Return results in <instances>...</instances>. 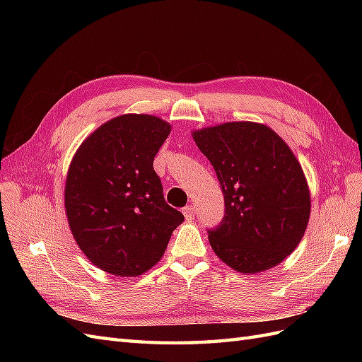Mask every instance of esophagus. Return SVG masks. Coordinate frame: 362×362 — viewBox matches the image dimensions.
<instances>
[{"label":"esophagus","instance_id":"obj_1","mask_svg":"<svg viewBox=\"0 0 362 362\" xmlns=\"http://www.w3.org/2000/svg\"><path fill=\"white\" fill-rule=\"evenodd\" d=\"M182 214H184V217H185V221H192V218L194 217V206L193 205H187V206H184L182 208Z\"/></svg>","mask_w":362,"mask_h":362}]
</instances>
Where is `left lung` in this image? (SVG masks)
I'll return each mask as SVG.
<instances>
[{
    "label": "left lung",
    "mask_w": 362,
    "mask_h": 362,
    "mask_svg": "<svg viewBox=\"0 0 362 362\" xmlns=\"http://www.w3.org/2000/svg\"><path fill=\"white\" fill-rule=\"evenodd\" d=\"M225 196V217L208 240L235 272L255 275L278 266L308 226L311 194L300 163L275 131L258 122L194 129Z\"/></svg>",
    "instance_id": "left-lung-1"
}]
</instances>
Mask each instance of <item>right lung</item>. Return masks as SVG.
Wrapping results in <instances>:
<instances>
[{
  "instance_id": "add662e5",
  "label": "right lung",
  "mask_w": 362,
  "mask_h": 362,
  "mask_svg": "<svg viewBox=\"0 0 362 362\" xmlns=\"http://www.w3.org/2000/svg\"><path fill=\"white\" fill-rule=\"evenodd\" d=\"M172 125L151 115H120L87 137L72 157L64 213L93 266L134 278L161 259L184 216L166 204L154 157Z\"/></svg>"
}]
</instances>
